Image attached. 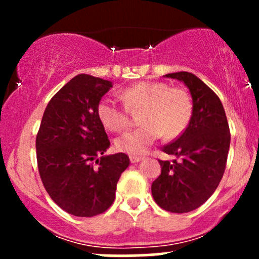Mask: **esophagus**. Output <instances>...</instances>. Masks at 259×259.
I'll list each match as a JSON object with an SVG mask.
<instances>
[{
  "label": "esophagus",
  "instance_id": "1",
  "mask_svg": "<svg viewBox=\"0 0 259 259\" xmlns=\"http://www.w3.org/2000/svg\"><path fill=\"white\" fill-rule=\"evenodd\" d=\"M144 158L142 157H136V156H130V162L132 163H138L140 160H142Z\"/></svg>",
  "mask_w": 259,
  "mask_h": 259
}]
</instances>
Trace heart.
Returning a JSON list of instances; mask_svg holds the SVG:
<instances>
[{
    "label": "heart",
    "instance_id": "obj_1",
    "mask_svg": "<svg viewBox=\"0 0 259 259\" xmlns=\"http://www.w3.org/2000/svg\"><path fill=\"white\" fill-rule=\"evenodd\" d=\"M123 107L117 101L105 97L97 106L100 120L111 132L119 133L129 125V111L142 109L139 129L115 140L120 152L140 156L160 136L175 139L186 129L192 114V103L183 89H169L160 81H140L119 92Z\"/></svg>",
    "mask_w": 259,
    "mask_h": 259
}]
</instances>
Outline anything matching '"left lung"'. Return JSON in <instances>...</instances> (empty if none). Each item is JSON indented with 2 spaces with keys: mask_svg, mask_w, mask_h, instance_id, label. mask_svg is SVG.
Returning <instances> with one entry per match:
<instances>
[{
  "mask_svg": "<svg viewBox=\"0 0 259 259\" xmlns=\"http://www.w3.org/2000/svg\"><path fill=\"white\" fill-rule=\"evenodd\" d=\"M164 78L184 82L192 99L187 127L163 152L175 159L159 160L160 175L152 183V196L160 208L187 213L203 204L221 183L227 164L230 132L219 97L197 76L187 72Z\"/></svg>",
  "mask_w": 259,
  "mask_h": 259,
  "instance_id": "left-lung-1",
  "label": "left lung"
}]
</instances>
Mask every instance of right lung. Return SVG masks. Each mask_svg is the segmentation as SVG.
<instances>
[{"label": "right lung", "instance_id": "obj_1", "mask_svg": "<svg viewBox=\"0 0 259 259\" xmlns=\"http://www.w3.org/2000/svg\"><path fill=\"white\" fill-rule=\"evenodd\" d=\"M112 86L109 80L79 74L45 109L36 136L38 173L50 197L69 214L94 217L108 209L129 167L125 153L100 157L111 142L97 106Z\"/></svg>", "mask_w": 259, "mask_h": 259}]
</instances>
